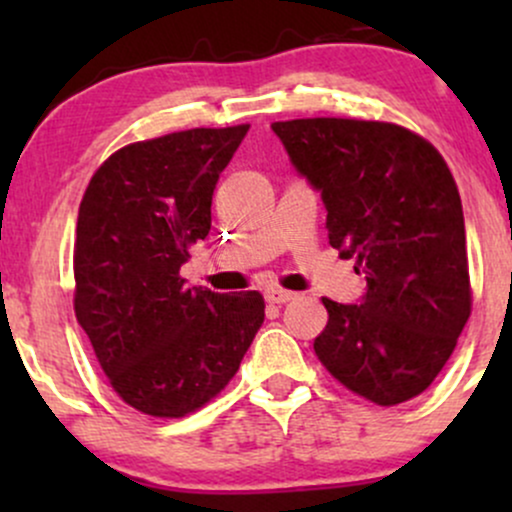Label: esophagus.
<instances>
[{
    "label": "esophagus",
    "instance_id": "obj_1",
    "mask_svg": "<svg viewBox=\"0 0 512 512\" xmlns=\"http://www.w3.org/2000/svg\"><path fill=\"white\" fill-rule=\"evenodd\" d=\"M264 298H267L269 303H276V305H284V303H289V301H293V298H296V293H291V291H284V289H267L264 291Z\"/></svg>",
    "mask_w": 512,
    "mask_h": 512
}]
</instances>
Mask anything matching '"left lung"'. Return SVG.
Instances as JSON below:
<instances>
[{"label":"left lung","mask_w":512,"mask_h":512,"mask_svg":"<svg viewBox=\"0 0 512 512\" xmlns=\"http://www.w3.org/2000/svg\"><path fill=\"white\" fill-rule=\"evenodd\" d=\"M291 166L327 209V238L366 276L358 303L322 298L315 354L339 383L383 407L421 395L472 310L460 192L426 139L390 122H274Z\"/></svg>","instance_id":"left-lung-1"}]
</instances>
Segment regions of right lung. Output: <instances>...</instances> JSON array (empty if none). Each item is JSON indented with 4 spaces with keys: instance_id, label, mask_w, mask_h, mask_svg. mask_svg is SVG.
<instances>
[{
    "instance_id": "1",
    "label": "right lung",
    "mask_w": 512,
    "mask_h": 512,
    "mask_svg": "<svg viewBox=\"0 0 512 512\" xmlns=\"http://www.w3.org/2000/svg\"><path fill=\"white\" fill-rule=\"evenodd\" d=\"M250 125L187 129L115 151L76 219V320L129 407L180 419L236 375L264 322L257 291L185 286L211 195Z\"/></svg>"
}]
</instances>
